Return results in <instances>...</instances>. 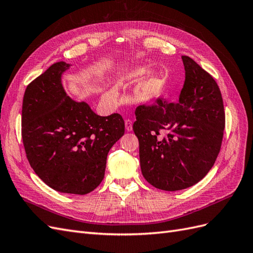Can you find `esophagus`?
<instances>
[{
	"instance_id": "obj_1",
	"label": "esophagus",
	"mask_w": 253,
	"mask_h": 253,
	"mask_svg": "<svg viewBox=\"0 0 253 253\" xmlns=\"http://www.w3.org/2000/svg\"><path fill=\"white\" fill-rule=\"evenodd\" d=\"M125 126H126V129L127 132H131L132 129H133V124H132V121L129 120V119H126V120Z\"/></svg>"
}]
</instances>
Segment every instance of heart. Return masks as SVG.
<instances>
[{
  "instance_id": "1",
  "label": "heart",
  "mask_w": 253,
  "mask_h": 253,
  "mask_svg": "<svg viewBox=\"0 0 253 253\" xmlns=\"http://www.w3.org/2000/svg\"><path fill=\"white\" fill-rule=\"evenodd\" d=\"M145 74L147 73L143 71H135L129 75H127V78L133 81L140 80L144 77ZM158 90H159L158 79L155 77V76H152V77L144 79L139 83L138 88H137V94H138L140 98L145 99V100H150V99L154 98L157 95ZM116 95H117V91L115 88H111L108 93H106V97L111 99H114L116 97Z\"/></svg>"
}]
</instances>
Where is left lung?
Wrapping results in <instances>:
<instances>
[{"instance_id": "obj_1", "label": "left lung", "mask_w": 253, "mask_h": 253, "mask_svg": "<svg viewBox=\"0 0 253 253\" xmlns=\"http://www.w3.org/2000/svg\"><path fill=\"white\" fill-rule=\"evenodd\" d=\"M181 59L186 79L179 100L158 98L152 105L137 106L133 125L143 177L165 191L186 189L205 177L215 163L225 128L217 83L193 59Z\"/></svg>"}]
</instances>
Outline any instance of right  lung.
<instances>
[{"label": "right lung", "instance_id": "1", "mask_svg": "<svg viewBox=\"0 0 253 253\" xmlns=\"http://www.w3.org/2000/svg\"><path fill=\"white\" fill-rule=\"evenodd\" d=\"M60 61L30 82L22 105V139L30 167L51 189L84 195L104 177L109 151L125 134L121 115L99 116L67 96Z\"/></svg>", "mask_w": 253, "mask_h": 253}]
</instances>
